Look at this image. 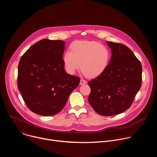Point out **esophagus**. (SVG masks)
Returning <instances> with one entry per match:
<instances>
[{"label":"esophagus","instance_id":"34e87169","mask_svg":"<svg viewBox=\"0 0 157 157\" xmlns=\"http://www.w3.org/2000/svg\"><path fill=\"white\" fill-rule=\"evenodd\" d=\"M86 81L84 80V79H81V81H80V84L81 85H83V84H86Z\"/></svg>","mask_w":157,"mask_h":157}]
</instances>
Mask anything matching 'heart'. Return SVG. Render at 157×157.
Listing matches in <instances>:
<instances>
[{"instance_id": "b5f03b06", "label": "heart", "mask_w": 157, "mask_h": 157, "mask_svg": "<svg viewBox=\"0 0 157 157\" xmlns=\"http://www.w3.org/2000/svg\"><path fill=\"white\" fill-rule=\"evenodd\" d=\"M63 58L66 70L73 74L81 68L89 78L101 75L109 65L111 53L109 48L94 41L78 40L70 47Z\"/></svg>"}]
</instances>
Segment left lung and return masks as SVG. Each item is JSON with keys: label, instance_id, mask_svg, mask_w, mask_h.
<instances>
[{"label": "left lung", "instance_id": "obj_1", "mask_svg": "<svg viewBox=\"0 0 157 157\" xmlns=\"http://www.w3.org/2000/svg\"><path fill=\"white\" fill-rule=\"evenodd\" d=\"M112 51L110 63L100 76L88 82V101L96 113L110 116L121 114L132 105L142 85V67L124 44L107 41Z\"/></svg>", "mask_w": 157, "mask_h": 157}]
</instances>
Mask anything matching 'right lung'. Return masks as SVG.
I'll return each mask as SVG.
<instances>
[{
    "mask_svg": "<svg viewBox=\"0 0 157 157\" xmlns=\"http://www.w3.org/2000/svg\"><path fill=\"white\" fill-rule=\"evenodd\" d=\"M64 41L43 39L30 47L18 66L17 86L27 106L44 116L58 114L78 87L79 77L66 73Z\"/></svg>",
    "mask_w": 157,
    "mask_h": 157,
    "instance_id": "right-lung-1",
    "label": "right lung"
}]
</instances>
